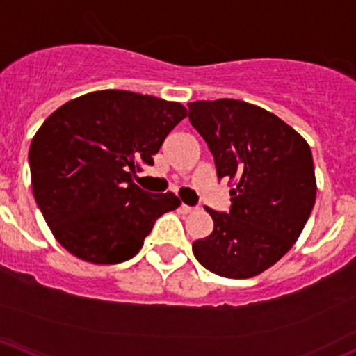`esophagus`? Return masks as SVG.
Here are the masks:
<instances>
[{"instance_id": "34e87169", "label": "esophagus", "mask_w": 356, "mask_h": 356, "mask_svg": "<svg viewBox=\"0 0 356 356\" xmlns=\"http://www.w3.org/2000/svg\"><path fill=\"white\" fill-rule=\"evenodd\" d=\"M194 209H196V208L189 207V204H184V203L181 204V211H182V213H191V211H194Z\"/></svg>"}]
</instances>
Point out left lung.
<instances>
[{
	"label": "left lung",
	"mask_w": 356,
	"mask_h": 356,
	"mask_svg": "<svg viewBox=\"0 0 356 356\" xmlns=\"http://www.w3.org/2000/svg\"><path fill=\"white\" fill-rule=\"evenodd\" d=\"M188 109L218 181H234L228 213L204 207L213 232L193 242L194 256L225 278L259 275L290 250L316 203L309 145L275 114L242 100H197Z\"/></svg>",
	"instance_id": "left-lung-1"
}]
</instances>
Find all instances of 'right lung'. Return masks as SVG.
<instances>
[{"instance_id":"obj_1","label":"right lung","mask_w":356,"mask_h":356,"mask_svg":"<svg viewBox=\"0 0 356 356\" xmlns=\"http://www.w3.org/2000/svg\"><path fill=\"white\" fill-rule=\"evenodd\" d=\"M186 107L128 90L70 100L44 121L29 149L33 197L58 242L95 264L136 256L163 213L181 201L131 181L182 119Z\"/></svg>"}]
</instances>
